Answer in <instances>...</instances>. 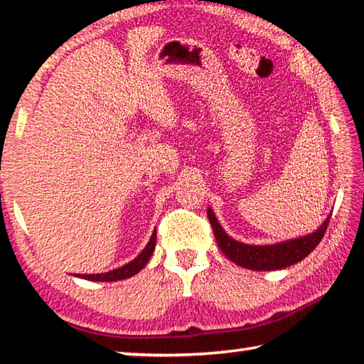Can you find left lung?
<instances>
[{
    "label": "left lung",
    "mask_w": 364,
    "mask_h": 364,
    "mask_svg": "<svg viewBox=\"0 0 364 364\" xmlns=\"http://www.w3.org/2000/svg\"><path fill=\"white\" fill-rule=\"evenodd\" d=\"M208 220L213 228L215 239H217L218 247L221 252L239 267L254 269V271H274L291 267L294 263H299L305 257L310 255V252L321 242L326 230H328L331 215L323 221V225L306 236H300L291 239V241L271 244V245H250L239 242L231 236H228L223 228L220 226L217 217L210 207L207 210Z\"/></svg>",
    "instance_id": "left-lung-1"
}]
</instances>
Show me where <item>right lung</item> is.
Segmentation results:
<instances>
[{
    "label": "right lung",
    "mask_w": 364,
    "mask_h": 364,
    "mask_svg": "<svg viewBox=\"0 0 364 364\" xmlns=\"http://www.w3.org/2000/svg\"><path fill=\"white\" fill-rule=\"evenodd\" d=\"M156 237L157 234L156 231L152 232V236L149 239V242H147L146 247L143 249V252L132 260L130 263L123 264L120 268H115L112 271H107V273H100V274H75L78 278H83V279H90V281H100V282H112V281H120V279H127V278H132L144 268V264L149 262V258L152 255L154 249H156Z\"/></svg>",
    "instance_id": "add662e5"
}]
</instances>
